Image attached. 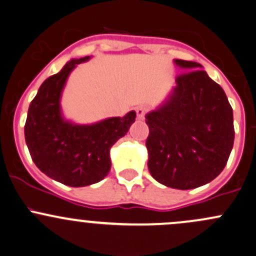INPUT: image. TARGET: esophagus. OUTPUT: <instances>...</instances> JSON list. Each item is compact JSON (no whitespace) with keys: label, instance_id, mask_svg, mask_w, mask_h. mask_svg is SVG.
<instances>
[{"label":"esophagus","instance_id":"34e87169","mask_svg":"<svg viewBox=\"0 0 256 256\" xmlns=\"http://www.w3.org/2000/svg\"><path fill=\"white\" fill-rule=\"evenodd\" d=\"M136 112V120H144V117H146V110L144 108V107H138Z\"/></svg>","mask_w":256,"mask_h":256}]
</instances>
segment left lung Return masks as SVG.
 Segmentation results:
<instances>
[{"mask_svg":"<svg viewBox=\"0 0 256 256\" xmlns=\"http://www.w3.org/2000/svg\"><path fill=\"white\" fill-rule=\"evenodd\" d=\"M176 86L146 114L148 168L171 188L191 190L214 180L233 149V110L226 92L201 64L174 59Z\"/></svg>","mask_w":256,"mask_h":256,"instance_id":"8db88e82","label":"left lung"}]
</instances>
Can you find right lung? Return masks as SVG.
<instances>
[{
	"mask_svg": "<svg viewBox=\"0 0 256 256\" xmlns=\"http://www.w3.org/2000/svg\"><path fill=\"white\" fill-rule=\"evenodd\" d=\"M91 56L71 59L46 78L30 102L24 138L36 168L52 180L71 187L100 182L110 170V148L136 120V110L78 124L62 114V96L71 71Z\"/></svg>",
	"mask_w": 256,
	"mask_h": 256,
	"instance_id": "1",
	"label": "right lung"
}]
</instances>
